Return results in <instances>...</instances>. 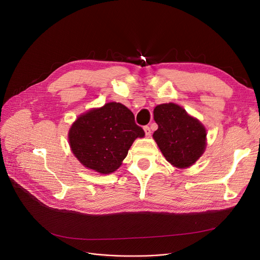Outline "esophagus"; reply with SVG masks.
I'll list each match as a JSON object with an SVG mask.
<instances>
[{"label":"esophagus","mask_w":260,"mask_h":260,"mask_svg":"<svg viewBox=\"0 0 260 260\" xmlns=\"http://www.w3.org/2000/svg\"><path fill=\"white\" fill-rule=\"evenodd\" d=\"M143 129H144V132H145V135L147 136V137H151V134H152V131H151V128H149L148 126H144V127H143Z\"/></svg>","instance_id":"34e87169"}]
</instances>
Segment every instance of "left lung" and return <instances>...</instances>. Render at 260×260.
I'll return each mask as SVG.
<instances>
[{"instance_id": "obj_1", "label": "left lung", "mask_w": 260, "mask_h": 260, "mask_svg": "<svg viewBox=\"0 0 260 260\" xmlns=\"http://www.w3.org/2000/svg\"><path fill=\"white\" fill-rule=\"evenodd\" d=\"M154 119L158 129L153 138L166 159L178 169L193 166L207 145V131L201 122L175 103L157 105Z\"/></svg>"}]
</instances>
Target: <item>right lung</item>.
<instances>
[{
	"label": "right lung",
	"instance_id": "right-lung-1",
	"mask_svg": "<svg viewBox=\"0 0 260 260\" xmlns=\"http://www.w3.org/2000/svg\"><path fill=\"white\" fill-rule=\"evenodd\" d=\"M138 137H144V131L136 124L129 109L117 102L106 103L81 115L68 133L77 159L85 168L100 174L118 170Z\"/></svg>",
	"mask_w": 260,
	"mask_h": 260
}]
</instances>
